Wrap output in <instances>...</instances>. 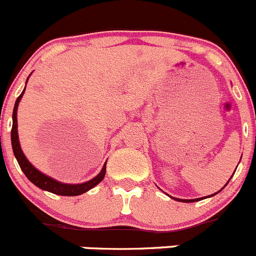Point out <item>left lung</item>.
<instances>
[{
    "label": "left lung",
    "mask_w": 256,
    "mask_h": 256,
    "mask_svg": "<svg viewBox=\"0 0 256 256\" xmlns=\"http://www.w3.org/2000/svg\"><path fill=\"white\" fill-rule=\"evenodd\" d=\"M226 184H228V183H226ZM215 194H216V193H215ZM215 194H213V196H215ZM174 199H176V198H174ZM180 200L184 202V203H192V202H198V200H200V198H199V199H190V200H184V199H180Z\"/></svg>",
    "instance_id": "8db88e82"
}]
</instances>
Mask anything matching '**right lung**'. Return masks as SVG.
<instances>
[{
	"instance_id": "obj_1",
	"label": "right lung",
	"mask_w": 256,
	"mask_h": 256,
	"mask_svg": "<svg viewBox=\"0 0 256 256\" xmlns=\"http://www.w3.org/2000/svg\"><path fill=\"white\" fill-rule=\"evenodd\" d=\"M28 80V78H27ZM26 90V87H24ZM21 93L17 98L16 103H14V113H12V129H11V143H12V149H14V156H16L17 162H18L20 166H21L22 172L24 173V176L34 184L38 188L43 189V190L50 192L53 194H57V196H80V194L86 193L90 189H92L93 186H97L98 183L103 180L106 176V164L102 168L100 173L98 174L96 178H93L92 180L86 182V183L82 184H63L60 183V182L54 180V179L50 178V176H44L42 174L41 172L37 170L28 160L24 156V154L22 153V149L20 146V142H18V133H17V107H18V103L21 100L22 96L24 93Z\"/></svg>"
}]
</instances>
